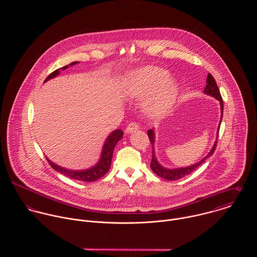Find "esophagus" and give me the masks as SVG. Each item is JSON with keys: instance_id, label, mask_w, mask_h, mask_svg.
I'll return each instance as SVG.
<instances>
[{"instance_id": "1", "label": "esophagus", "mask_w": 257, "mask_h": 257, "mask_svg": "<svg viewBox=\"0 0 257 257\" xmlns=\"http://www.w3.org/2000/svg\"><path fill=\"white\" fill-rule=\"evenodd\" d=\"M139 127H140V126H139V124H138L137 122H131V123L127 124V126H126V128H125V133H126V134H132V133L138 131Z\"/></svg>"}]
</instances>
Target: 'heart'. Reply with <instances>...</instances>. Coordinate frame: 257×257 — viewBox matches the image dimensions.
<instances>
[{"instance_id": "obj_1", "label": "heart", "mask_w": 257, "mask_h": 257, "mask_svg": "<svg viewBox=\"0 0 257 257\" xmlns=\"http://www.w3.org/2000/svg\"><path fill=\"white\" fill-rule=\"evenodd\" d=\"M169 73L161 68L146 67L128 75L124 83L127 96L135 99H146L151 96L147 110L154 116L166 113L174 105L178 96V87L169 81Z\"/></svg>"}]
</instances>
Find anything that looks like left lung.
<instances>
[{"label": "left lung", "mask_w": 257, "mask_h": 257, "mask_svg": "<svg viewBox=\"0 0 257 257\" xmlns=\"http://www.w3.org/2000/svg\"><path fill=\"white\" fill-rule=\"evenodd\" d=\"M204 93L207 94V95H210L214 98H216L220 104V124H219V127H218V134H217V140H218V136H219V131H220V121L222 119V112H223V102H222V99H221V96H220V90H219V87L217 85V82L216 80L214 79V77L212 76V74H208V77H207V84H206V87L204 89ZM147 136L149 138V141L151 143V146H152V159H151V163H150V167H151V170L159 177L163 178V179H166V180H170V181H174V180H179L181 178H183L184 176L186 175H189L190 173H192L194 170H196L207 158H209L210 156L213 155V153L215 152L216 150V147H217V141L215 142L214 146L212 147V149L210 150V152L208 153V155L203 158L202 160H200L199 162H197L196 164L194 165H191V166H188V167H183V168H176V169H168V168H165L163 167L162 165L159 164V162L157 161L156 159V156H155V152H154V141H155V135H154V131L153 130H149L147 131Z\"/></svg>", "instance_id": "obj_1"}]
</instances>
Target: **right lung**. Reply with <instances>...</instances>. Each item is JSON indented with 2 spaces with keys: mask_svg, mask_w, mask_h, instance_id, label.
Returning a JSON list of instances; mask_svg holds the SVG:
<instances>
[{
  "mask_svg": "<svg viewBox=\"0 0 257 257\" xmlns=\"http://www.w3.org/2000/svg\"><path fill=\"white\" fill-rule=\"evenodd\" d=\"M78 61H75L70 63L69 65L63 66L55 71H53L50 75L47 76V78L44 80V82L48 81L49 79H52L54 77H56L58 74L60 73L61 70H65L68 68V66H73L75 64H77ZM123 137V132L121 130H115L113 131L110 136L107 138L105 145L103 147V150L101 153V157L99 162L86 170H70V169H66L64 167H61L55 163H53L52 161H50L48 158L47 161L49 163V165L56 171H58L59 173L73 179V180H78V181H83V182H93L96 181L98 179H100L101 177H103L110 169V164H111V157H112V153H113V149L114 147L116 146V144L118 143V141Z\"/></svg>",
  "mask_w": 257,
  "mask_h": 257,
  "instance_id": "1",
  "label": "right lung"
}]
</instances>
